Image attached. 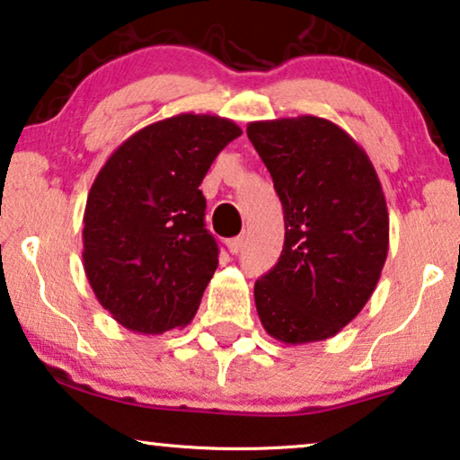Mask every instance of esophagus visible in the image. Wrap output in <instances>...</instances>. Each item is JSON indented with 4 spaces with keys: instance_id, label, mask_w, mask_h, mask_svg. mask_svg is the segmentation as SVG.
I'll return each instance as SVG.
<instances>
[{
    "instance_id": "obj_1",
    "label": "esophagus",
    "mask_w": 460,
    "mask_h": 460,
    "mask_svg": "<svg viewBox=\"0 0 460 460\" xmlns=\"http://www.w3.org/2000/svg\"><path fill=\"white\" fill-rule=\"evenodd\" d=\"M226 247H228V251H230L232 255L241 253L243 247H244V236H234V238H230V241L226 243Z\"/></svg>"
}]
</instances>
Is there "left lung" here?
<instances>
[{"label": "left lung", "mask_w": 460, "mask_h": 460, "mask_svg": "<svg viewBox=\"0 0 460 460\" xmlns=\"http://www.w3.org/2000/svg\"><path fill=\"white\" fill-rule=\"evenodd\" d=\"M249 140L285 211V247L255 282L263 329L282 343L324 341L354 320L389 249L385 194L368 155L326 119L255 121Z\"/></svg>", "instance_id": "1"}]
</instances>
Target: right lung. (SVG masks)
Wrapping results in <instances>:
<instances>
[{"label":"right lung","mask_w":460,"mask_h":460,"mask_svg":"<svg viewBox=\"0 0 460 460\" xmlns=\"http://www.w3.org/2000/svg\"><path fill=\"white\" fill-rule=\"evenodd\" d=\"M234 121L181 115L129 136L93 180L84 213V268L104 310L142 335L186 326L217 268L199 190Z\"/></svg>","instance_id":"add662e5"}]
</instances>
